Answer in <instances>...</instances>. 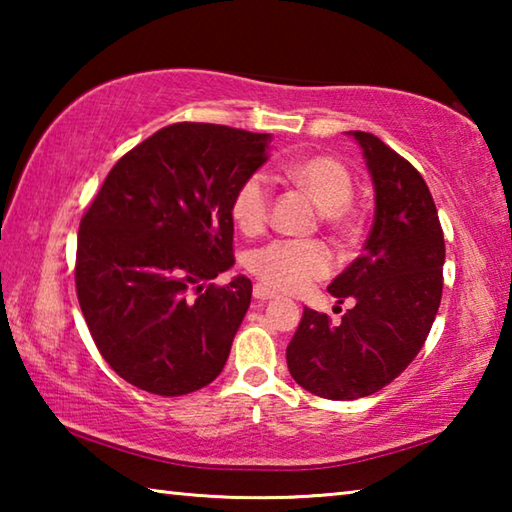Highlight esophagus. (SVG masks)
<instances>
[{"label":"esophagus","instance_id":"esophagus-1","mask_svg":"<svg viewBox=\"0 0 512 512\" xmlns=\"http://www.w3.org/2000/svg\"><path fill=\"white\" fill-rule=\"evenodd\" d=\"M253 296L257 298V300H271V298H275L277 293L275 291H271L268 287H264V284H255V289H253Z\"/></svg>","mask_w":512,"mask_h":512}]
</instances>
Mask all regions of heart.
<instances>
[{
    "label": "heart",
    "mask_w": 512,
    "mask_h": 512,
    "mask_svg": "<svg viewBox=\"0 0 512 512\" xmlns=\"http://www.w3.org/2000/svg\"><path fill=\"white\" fill-rule=\"evenodd\" d=\"M284 178L325 207L323 219L336 235H352L357 228L348 201L354 192L350 169L332 155H307L284 164ZM232 219L246 235H259L271 219V187L262 171H255L241 180L232 194ZM336 259L332 248L323 241L280 239L255 250L248 257V268L264 287L277 291L300 293L309 284L323 280L334 271Z\"/></svg>",
    "instance_id": "b5f03b06"
}]
</instances>
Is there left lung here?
Returning <instances> with one entry per match:
<instances>
[{"label": "left lung", "instance_id": "obj_1", "mask_svg": "<svg viewBox=\"0 0 512 512\" xmlns=\"http://www.w3.org/2000/svg\"><path fill=\"white\" fill-rule=\"evenodd\" d=\"M352 135L375 183V223L363 253L327 291L354 307L339 323L305 309L287 348L291 377L325 400H359L402 375L443 298L445 237L427 183L379 137Z\"/></svg>", "mask_w": 512, "mask_h": 512}]
</instances>
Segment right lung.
I'll return each instance as SVG.
<instances>
[{
  "instance_id": "obj_1",
  "label": "right lung",
  "mask_w": 512,
  "mask_h": 512,
  "mask_svg": "<svg viewBox=\"0 0 512 512\" xmlns=\"http://www.w3.org/2000/svg\"><path fill=\"white\" fill-rule=\"evenodd\" d=\"M268 135L180 121L121 155L79 225L76 296L101 357L128 384L178 397L219 377L253 282L235 264L232 194Z\"/></svg>"
}]
</instances>
